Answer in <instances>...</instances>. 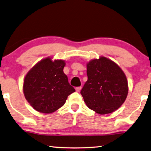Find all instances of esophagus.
I'll return each mask as SVG.
<instances>
[{
	"label": "esophagus",
	"mask_w": 151,
	"mask_h": 151,
	"mask_svg": "<svg viewBox=\"0 0 151 151\" xmlns=\"http://www.w3.org/2000/svg\"><path fill=\"white\" fill-rule=\"evenodd\" d=\"M81 88H82L81 86H78V87H76L75 88V90H76V92H79V91L81 90Z\"/></svg>",
	"instance_id": "esophagus-1"
}]
</instances>
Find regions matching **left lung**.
Wrapping results in <instances>:
<instances>
[{
  "instance_id": "8db88e82",
  "label": "left lung",
  "mask_w": 151,
  "mask_h": 151,
  "mask_svg": "<svg viewBox=\"0 0 151 151\" xmlns=\"http://www.w3.org/2000/svg\"><path fill=\"white\" fill-rule=\"evenodd\" d=\"M86 67L88 80L81 91L86 106L99 114L115 111L126 100L129 91L124 72L104 57L91 60Z\"/></svg>"
}]
</instances>
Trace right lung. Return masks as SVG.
Returning a JSON list of instances; mask_svg holds the SVG:
<instances>
[{"instance_id": "right-lung-1", "label": "right lung", "mask_w": 151, "mask_h": 151, "mask_svg": "<svg viewBox=\"0 0 151 151\" xmlns=\"http://www.w3.org/2000/svg\"><path fill=\"white\" fill-rule=\"evenodd\" d=\"M65 60L42 59L27 74L24 80L25 99L33 109L52 113L65 104L68 95L75 92L63 72Z\"/></svg>"}]
</instances>
